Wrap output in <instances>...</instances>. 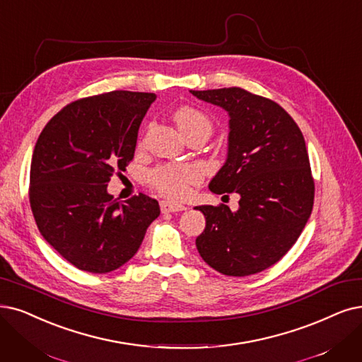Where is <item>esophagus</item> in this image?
<instances>
[{
    "mask_svg": "<svg viewBox=\"0 0 362 362\" xmlns=\"http://www.w3.org/2000/svg\"><path fill=\"white\" fill-rule=\"evenodd\" d=\"M160 209L163 214H168V212H180V211H185L187 208L184 205H180V204H172V202H168V200H162L160 202Z\"/></svg>",
    "mask_w": 362,
    "mask_h": 362,
    "instance_id": "34e87169",
    "label": "esophagus"
}]
</instances>
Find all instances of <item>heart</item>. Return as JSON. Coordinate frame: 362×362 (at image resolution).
Wrapping results in <instances>:
<instances>
[{"label":"heart","instance_id":"obj_1","mask_svg":"<svg viewBox=\"0 0 362 362\" xmlns=\"http://www.w3.org/2000/svg\"><path fill=\"white\" fill-rule=\"evenodd\" d=\"M173 120L184 136L194 134L205 135L212 132V120L192 105H182L173 111ZM202 181V170L194 165H162L150 173V184L172 200H181L190 194L192 187Z\"/></svg>","mask_w":362,"mask_h":362}]
</instances>
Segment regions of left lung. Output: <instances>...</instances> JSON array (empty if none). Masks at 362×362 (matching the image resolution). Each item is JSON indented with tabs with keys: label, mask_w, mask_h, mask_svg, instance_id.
<instances>
[{
	"label": "left lung",
	"mask_w": 362,
	"mask_h": 362,
	"mask_svg": "<svg viewBox=\"0 0 362 362\" xmlns=\"http://www.w3.org/2000/svg\"><path fill=\"white\" fill-rule=\"evenodd\" d=\"M224 108L228 153L209 182L215 194L238 193L239 209L197 206L206 218L200 257L227 276H250L291 250L313 208L315 182L305 138L279 104L240 88L190 90Z\"/></svg>",
	"instance_id": "1"
}]
</instances>
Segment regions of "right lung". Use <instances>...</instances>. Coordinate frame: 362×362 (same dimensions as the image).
I'll return each instance as SVG.
<instances>
[{
    "mask_svg": "<svg viewBox=\"0 0 362 362\" xmlns=\"http://www.w3.org/2000/svg\"><path fill=\"white\" fill-rule=\"evenodd\" d=\"M156 95L112 90L64 107L38 136L30 204L40 233L68 263L90 273L119 269L139 250L158 202L107 192L134 158L138 129Z\"/></svg>",
    "mask_w": 362,
    "mask_h": 362,
    "instance_id": "obj_1",
    "label": "right lung"
}]
</instances>
